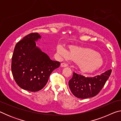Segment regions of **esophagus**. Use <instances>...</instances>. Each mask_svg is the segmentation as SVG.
Listing matches in <instances>:
<instances>
[{
	"mask_svg": "<svg viewBox=\"0 0 121 121\" xmlns=\"http://www.w3.org/2000/svg\"><path fill=\"white\" fill-rule=\"evenodd\" d=\"M67 66H68V65H67V63H61V67H66Z\"/></svg>",
	"mask_w": 121,
	"mask_h": 121,
	"instance_id": "esophagus-1",
	"label": "esophagus"
}]
</instances>
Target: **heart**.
<instances>
[{"instance_id": "heart-1", "label": "heart", "mask_w": 121, "mask_h": 121, "mask_svg": "<svg viewBox=\"0 0 121 121\" xmlns=\"http://www.w3.org/2000/svg\"><path fill=\"white\" fill-rule=\"evenodd\" d=\"M57 52L61 58L71 59L77 63L79 68L84 72H93L101 68L103 60L99 53L92 49L77 46H70L69 51L59 45Z\"/></svg>"}]
</instances>
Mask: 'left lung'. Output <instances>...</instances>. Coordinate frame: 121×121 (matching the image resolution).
Wrapping results in <instances>:
<instances>
[{
	"instance_id": "obj_1",
	"label": "left lung",
	"mask_w": 121,
	"mask_h": 121,
	"mask_svg": "<svg viewBox=\"0 0 121 121\" xmlns=\"http://www.w3.org/2000/svg\"><path fill=\"white\" fill-rule=\"evenodd\" d=\"M112 70H108L95 77H85L73 72L69 81V87L76 97L80 99L92 98L97 95L110 76Z\"/></svg>"
}]
</instances>
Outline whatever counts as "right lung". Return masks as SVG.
Returning a JSON list of instances; mask_svg holds the SVG:
<instances>
[{"instance_id":"1","label":"right lung","mask_w":121,"mask_h":121,"mask_svg":"<svg viewBox=\"0 0 121 121\" xmlns=\"http://www.w3.org/2000/svg\"><path fill=\"white\" fill-rule=\"evenodd\" d=\"M39 34L28 35L16 44L12 58L11 69L14 79L22 89L31 92L42 90L48 83L52 71L60 63L51 60L36 46L40 39Z\"/></svg>"}]
</instances>
